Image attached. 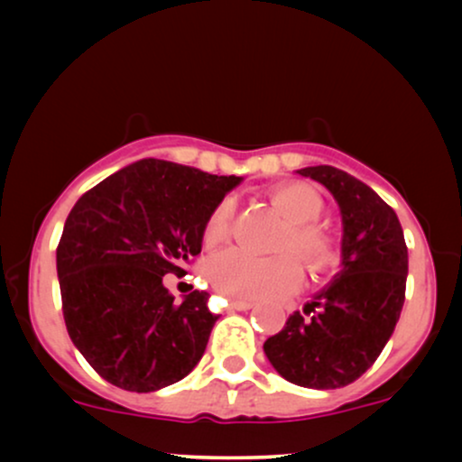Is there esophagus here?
I'll use <instances>...</instances> for the list:
<instances>
[{
    "instance_id": "esophagus-1",
    "label": "esophagus",
    "mask_w": 462,
    "mask_h": 462,
    "mask_svg": "<svg viewBox=\"0 0 462 462\" xmlns=\"http://www.w3.org/2000/svg\"><path fill=\"white\" fill-rule=\"evenodd\" d=\"M254 306V301L247 300H232L230 301V310H249Z\"/></svg>"
}]
</instances>
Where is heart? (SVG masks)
<instances>
[{
  "label": "heart",
  "mask_w": 462,
  "mask_h": 462,
  "mask_svg": "<svg viewBox=\"0 0 462 462\" xmlns=\"http://www.w3.org/2000/svg\"><path fill=\"white\" fill-rule=\"evenodd\" d=\"M272 201L289 221L282 238V252H295L310 272H326L338 261L337 245L315 224L323 215V201L306 184H280L272 189ZM235 201L221 199L204 226V241L208 245L226 241L232 230ZM210 282L221 295L236 300H267L295 291L301 282V267L295 256L258 258L243 249H226L217 254L208 267Z\"/></svg>",
  "instance_id": "obj_1"
}]
</instances>
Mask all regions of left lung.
<instances>
[{
  "label": "left lung",
  "instance_id": "obj_1",
  "mask_svg": "<svg viewBox=\"0 0 462 462\" xmlns=\"http://www.w3.org/2000/svg\"><path fill=\"white\" fill-rule=\"evenodd\" d=\"M332 193L341 208L343 269L304 312L264 341V354L289 383L341 389L367 371L395 330L404 306L408 249L395 210L341 169H300Z\"/></svg>",
  "mask_w": 462,
  "mask_h": 462
}]
</instances>
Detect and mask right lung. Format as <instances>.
Returning <instances> with one entry per match:
<instances>
[{"instance_id": "1", "label": "right lung", "mask_w": 462, "mask_h": 462, "mask_svg": "<svg viewBox=\"0 0 462 462\" xmlns=\"http://www.w3.org/2000/svg\"><path fill=\"white\" fill-rule=\"evenodd\" d=\"M238 182L145 158L76 201L56 249L62 315L73 346L110 384L150 393L204 356L217 321L208 293L176 304L162 275L198 256L206 219Z\"/></svg>"}]
</instances>
